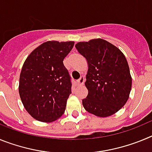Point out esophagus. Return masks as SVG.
I'll use <instances>...</instances> for the list:
<instances>
[{
  "instance_id": "esophagus-1",
  "label": "esophagus",
  "mask_w": 152,
  "mask_h": 152,
  "mask_svg": "<svg viewBox=\"0 0 152 152\" xmlns=\"http://www.w3.org/2000/svg\"><path fill=\"white\" fill-rule=\"evenodd\" d=\"M84 82H85V78H84V76H81L79 78V80H77V85H83Z\"/></svg>"
}]
</instances>
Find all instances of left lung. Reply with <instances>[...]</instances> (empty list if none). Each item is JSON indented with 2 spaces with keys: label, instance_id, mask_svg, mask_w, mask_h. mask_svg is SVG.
<instances>
[{
  "label": "left lung",
  "instance_id": "1",
  "mask_svg": "<svg viewBox=\"0 0 152 152\" xmlns=\"http://www.w3.org/2000/svg\"><path fill=\"white\" fill-rule=\"evenodd\" d=\"M76 49L88 63L85 86L87 97L82 100L86 110L107 117L119 111L129 99L132 77L126 57L117 47L102 39L80 42Z\"/></svg>",
  "mask_w": 152,
  "mask_h": 152
}]
</instances>
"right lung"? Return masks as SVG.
Masks as SVG:
<instances>
[{
  "label": "right lung",
  "mask_w": 152,
  "mask_h": 152,
  "mask_svg": "<svg viewBox=\"0 0 152 152\" xmlns=\"http://www.w3.org/2000/svg\"><path fill=\"white\" fill-rule=\"evenodd\" d=\"M74 42H45L27 57L20 76L19 93L31 116L50 123L61 117L72 94V81L63 64Z\"/></svg>",
  "instance_id": "add662e5"
}]
</instances>
